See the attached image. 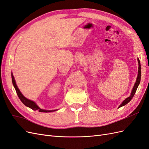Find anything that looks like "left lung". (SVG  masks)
Returning a JSON list of instances; mask_svg holds the SVG:
<instances>
[{
    "instance_id": "left-lung-1",
    "label": "left lung",
    "mask_w": 149,
    "mask_h": 149,
    "mask_svg": "<svg viewBox=\"0 0 149 149\" xmlns=\"http://www.w3.org/2000/svg\"><path fill=\"white\" fill-rule=\"evenodd\" d=\"M138 63H139V70H138V75H137V80H136V82L134 84V86L132 89V91L131 92V94H130V96L129 97H128L127 98H126L125 100L122 102L121 104L119 106V108L125 106V104H127L130 102V101L132 100V97H134L135 93H136V91H137V89L138 88V86L140 83V81H141V63H140V60L138 58Z\"/></svg>"
}]
</instances>
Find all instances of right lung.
<instances>
[{
    "label": "right lung",
    "mask_w": 149,
    "mask_h": 149,
    "mask_svg": "<svg viewBox=\"0 0 149 149\" xmlns=\"http://www.w3.org/2000/svg\"><path fill=\"white\" fill-rule=\"evenodd\" d=\"M12 83H13V86H14V88L15 89V91L17 92V94L18 96H19L20 101L22 102H23V104H24L26 106H27V107L31 108V109H33L34 111L38 110L39 112H52V111H56V110L48 111V110H44V109H40V108L37 104H36L33 101L28 100V99H26V97H25L23 96V94L21 93V92L20 91V90L19 89V88H18V87H17V86L16 83H15V79H14V77H13L12 73Z\"/></svg>",
    "instance_id": "add662e5"
}]
</instances>
